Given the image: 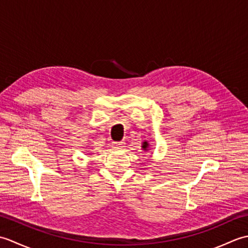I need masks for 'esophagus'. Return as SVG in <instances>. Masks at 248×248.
Listing matches in <instances>:
<instances>
[{
    "mask_svg": "<svg viewBox=\"0 0 248 248\" xmlns=\"http://www.w3.org/2000/svg\"><path fill=\"white\" fill-rule=\"evenodd\" d=\"M124 145V141H116V143H114V147H115L116 149H120V148H123Z\"/></svg>",
    "mask_w": 248,
    "mask_h": 248,
    "instance_id": "34e87169",
    "label": "esophagus"
}]
</instances>
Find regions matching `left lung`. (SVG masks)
I'll use <instances>...</instances> for the list:
<instances>
[{
  "label": "left lung",
  "mask_w": 248,
  "mask_h": 248,
  "mask_svg": "<svg viewBox=\"0 0 248 248\" xmlns=\"http://www.w3.org/2000/svg\"><path fill=\"white\" fill-rule=\"evenodd\" d=\"M150 148V145L147 140H144L143 144H141V149H143L144 151H148Z\"/></svg>",
  "instance_id": "left-lung-1"
}]
</instances>
